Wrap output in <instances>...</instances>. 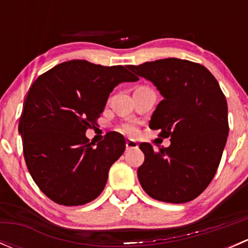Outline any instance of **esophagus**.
I'll return each mask as SVG.
<instances>
[{"label": "esophagus", "instance_id": "obj_1", "mask_svg": "<svg viewBox=\"0 0 248 248\" xmlns=\"http://www.w3.org/2000/svg\"><path fill=\"white\" fill-rule=\"evenodd\" d=\"M126 149L127 150H132V149H138V144H137L136 140L128 139L126 141Z\"/></svg>", "mask_w": 248, "mask_h": 248}]
</instances>
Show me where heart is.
<instances>
[{"instance_id":"heart-1","label":"heart","mask_w":248,"mask_h":248,"mask_svg":"<svg viewBox=\"0 0 248 248\" xmlns=\"http://www.w3.org/2000/svg\"><path fill=\"white\" fill-rule=\"evenodd\" d=\"M120 131L124 132V133L126 134H129V136H133V134L137 133L138 128H137L136 124H133V122H126V124H121Z\"/></svg>"}]
</instances>
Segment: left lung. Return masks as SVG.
I'll return each mask as SVG.
<instances>
[{"label":"left lung","instance_id":"obj_1","mask_svg":"<svg viewBox=\"0 0 248 248\" xmlns=\"http://www.w3.org/2000/svg\"><path fill=\"white\" fill-rule=\"evenodd\" d=\"M154 82L163 99L150 120L170 146L157 151L141 142L138 168L142 189L159 202L181 204L205 191L216 174L228 138L226 96L209 69L196 62L163 59L128 66Z\"/></svg>","mask_w":248,"mask_h":248}]
</instances>
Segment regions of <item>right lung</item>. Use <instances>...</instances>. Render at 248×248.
I'll return each instance as SVG.
<instances>
[{
    "label": "right lung",
    "mask_w": 248,
    "mask_h": 248,
    "mask_svg": "<svg viewBox=\"0 0 248 248\" xmlns=\"http://www.w3.org/2000/svg\"><path fill=\"white\" fill-rule=\"evenodd\" d=\"M138 79L127 67L72 60L32 84L19 133L27 169L47 198L77 206L102 193L110 167L124 152L126 141L122 134L109 132L94 147L85 133L97 124L114 87Z\"/></svg>",
    "instance_id": "add662e5"
}]
</instances>
